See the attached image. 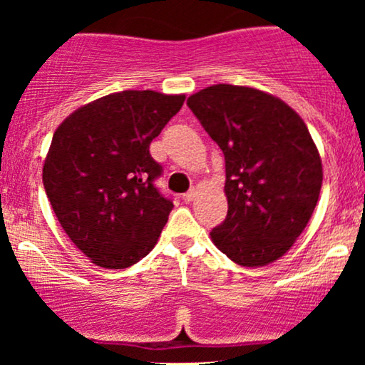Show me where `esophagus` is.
I'll return each instance as SVG.
<instances>
[{"instance_id":"1","label":"esophagus","mask_w":365,"mask_h":365,"mask_svg":"<svg viewBox=\"0 0 365 365\" xmlns=\"http://www.w3.org/2000/svg\"><path fill=\"white\" fill-rule=\"evenodd\" d=\"M197 197V192L195 190H190V192H187V194H183V200H185V202L188 204V202H192V200H194Z\"/></svg>"}]
</instances>
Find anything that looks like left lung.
Returning a JSON list of instances; mask_svg holds the SVG:
<instances>
[{"label":"left lung","instance_id":"1","mask_svg":"<svg viewBox=\"0 0 365 365\" xmlns=\"http://www.w3.org/2000/svg\"><path fill=\"white\" fill-rule=\"evenodd\" d=\"M187 104L225 154L228 215L211 240L240 266L274 262L295 244L319 199L322 163L307 125L254 87L217 83Z\"/></svg>","mask_w":365,"mask_h":365}]
</instances>
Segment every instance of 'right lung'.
<instances>
[{
  "label": "right lung",
  "instance_id": "1",
  "mask_svg": "<svg viewBox=\"0 0 365 365\" xmlns=\"http://www.w3.org/2000/svg\"><path fill=\"white\" fill-rule=\"evenodd\" d=\"M185 94L121 91L75 110L54 132L43 168L51 207L91 262L125 269L158 244L173 202L154 180L149 145Z\"/></svg>",
  "mask_w": 365,
  "mask_h": 365
}]
</instances>
